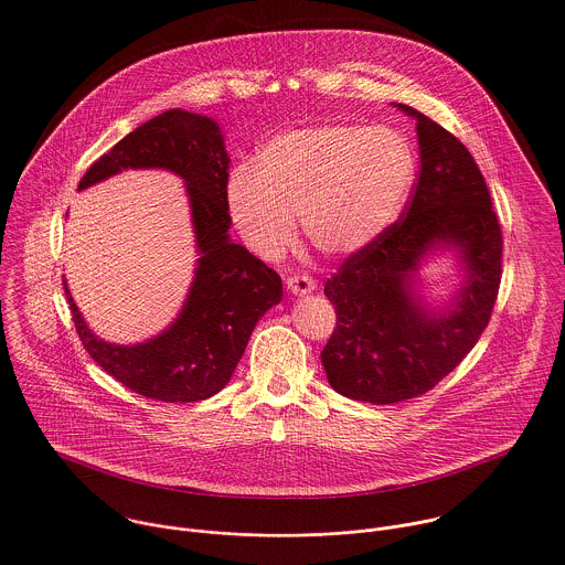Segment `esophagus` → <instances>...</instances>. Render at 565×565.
Returning a JSON list of instances; mask_svg holds the SVG:
<instances>
[{
	"label": "esophagus",
	"mask_w": 565,
	"mask_h": 565,
	"mask_svg": "<svg viewBox=\"0 0 565 565\" xmlns=\"http://www.w3.org/2000/svg\"><path fill=\"white\" fill-rule=\"evenodd\" d=\"M286 284H288V290H290L292 295H297V297L310 295V292L317 288L315 279H312L310 275H306V273H299V275H290V277L286 279Z\"/></svg>",
	"instance_id": "1"
}]
</instances>
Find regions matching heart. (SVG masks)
<instances>
[{
    "label": "heart",
    "instance_id": "heart-1",
    "mask_svg": "<svg viewBox=\"0 0 565 565\" xmlns=\"http://www.w3.org/2000/svg\"><path fill=\"white\" fill-rule=\"evenodd\" d=\"M416 175L409 142L390 127L330 122L292 129L264 145L255 173L237 169L226 204L244 242L277 255L306 239L330 257L372 246L398 217Z\"/></svg>",
    "mask_w": 565,
    "mask_h": 565
}]
</instances>
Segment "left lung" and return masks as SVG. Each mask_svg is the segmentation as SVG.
Segmentation results:
<instances>
[{"mask_svg": "<svg viewBox=\"0 0 565 565\" xmlns=\"http://www.w3.org/2000/svg\"><path fill=\"white\" fill-rule=\"evenodd\" d=\"M416 118L420 171L405 213L372 246L350 255L326 281L337 328L321 352L334 392L392 405L434 390L489 326L502 281V228L469 149L423 111ZM436 247H456L466 286L436 313L413 275Z\"/></svg>", "mask_w": 565, "mask_h": 565, "instance_id": "left-lung-1", "label": "left lung"}]
</instances>
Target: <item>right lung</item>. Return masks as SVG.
Masks as SVG:
<instances>
[{
    "label": "right lung",
    "mask_w": 565,
    "mask_h": 565,
    "mask_svg": "<svg viewBox=\"0 0 565 565\" xmlns=\"http://www.w3.org/2000/svg\"><path fill=\"white\" fill-rule=\"evenodd\" d=\"M228 162L213 118L169 109L118 140L78 182L81 191L125 169H167L186 186L200 257L186 301L164 332L138 345L98 339L63 279L87 354L145 398L198 403L217 394L231 381L257 321L281 301V277L228 237Z\"/></svg>",
    "instance_id": "obj_1"
}]
</instances>
